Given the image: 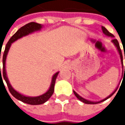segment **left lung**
<instances>
[{"instance_id": "8db88e82", "label": "left lung", "mask_w": 125, "mask_h": 125, "mask_svg": "<svg viewBox=\"0 0 125 125\" xmlns=\"http://www.w3.org/2000/svg\"><path fill=\"white\" fill-rule=\"evenodd\" d=\"M102 32H104V34L105 35H106V36L108 37H114V35H113V34H111V32H109L108 31V30L106 28H104V26H102ZM112 42L113 43V44L115 45V46L116 47V49H117V50H118V53H119V55H120V60H121V64H122V67H123V73L124 72V71H123V54H122V51H121V49H120V44H119V43H118V40H116V39H113V40H112ZM118 86L115 89V90L113 91L112 93L110 95H108L107 97H106L105 99H102L101 101H99V102H93V101H90V100H88V99H84L83 97H82L81 96H80L79 94L78 93H76V92H75L74 90V93L75 96L77 97V98L79 99L80 101H81L82 102H83L85 104H99L100 103V102H102L104 101H105V100H106L107 99L110 98L112 95H113V94L115 93V91L117 90V89H118Z\"/></svg>"}]
</instances>
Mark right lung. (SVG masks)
I'll return each mask as SVG.
<instances>
[{
  "instance_id": "right-lung-1",
  "label": "right lung",
  "mask_w": 125,
  "mask_h": 125,
  "mask_svg": "<svg viewBox=\"0 0 125 125\" xmlns=\"http://www.w3.org/2000/svg\"><path fill=\"white\" fill-rule=\"evenodd\" d=\"M43 28V26L42 24L37 23L35 22H31L29 23H28L26 25H25L24 26L21 27V28H19L16 33L13 35V36L10 39V40L8 41L7 44H6L5 51L3 53L2 56V74H3V78L5 81L7 85V87L9 88V90L10 92V93L12 94V96H14L18 100L21 101L22 102L31 105H39V104H42L45 103L46 101L49 100V99L52 96V94L53 93L54 91V85H55V80L58 76V75L59 74V72H56L55 74L53 75L52 79H51V82L50 87L49 90L46 92L45 93L42 94L40 96H37V97H29V96H26L23 95V94H21L20 93L17 92L16 90L13 88L12 85L10 84L9 79L7 78V72H6V69H5V63H6V58H7V55L9 50L10 49V46L12 45L13 42L18 40L19 39L23 37L27 36L30 34H32V32H35L36 31H40L42 28ZM1 76V73H0ZM2 78V76H0Z\"/></svg>"
}]
</instances>
